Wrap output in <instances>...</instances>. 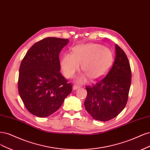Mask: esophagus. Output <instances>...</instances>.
I'll return each instance as SVG.
<instances>
[{"mask_svg": "<svg viewBox=\"0 0 150 150\" xmlns=\"http://www.w3.org/2000/svg\"><path fill=\"white\" fill-rule=\"evenodd\" d=\"M79 88H80V86L77 85H74L73 86V89H74V90H77V89H79Z\"/></svg>", "mask_w": 150, "mask_h": 150, "instance_id": "obj_1", "label": "esophagus"}]
</instances>
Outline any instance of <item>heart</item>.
I'll return each instance as SVG.
<instances>
[{"label": "heart", "mask_w": 150, "mask_h": 150, "mask_svg": "<svg viewBox=\"0 0 150 150\" xmlns=\"http://www.w3.org/2000/svg\"><path fill=\"white\" fill-rule=\"evenodd\" d=\"M113 57L111 51L100 45L90 43L75 47L72 54H65L61 59V67L67 78H72L80 69L85 74L77 81L84 82L88 76L91 80H98L103 76L112 65Z\"/></svg>", "instance_id": "1"}]
</instances>
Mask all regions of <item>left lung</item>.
<instances>
[{
    "label": "left lung",
    "mask_w": 150,
    "mask_h": 150,
    "mask_svg": "<svg viewBox=\"0 0 150 150\" xmlns=\"http://www.w3.org/2000/svg\"><path fill=\"white\" fill-rule=\"evenodd\" d=\"M116 57L107 76L93 86H86L84 105L93 119L106 122L117 117L127 105L132 81L129 62L125 52L115 45Z\"/></svg>",
    "instance_id": "8db88e82"
}]
</instances>
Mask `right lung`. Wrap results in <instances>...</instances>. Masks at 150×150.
Segmentation results:
<instances>
[{
	"instance_id": "obj_1",
	"label": "right lung",
	"mask_w": 150,
	"mask_h": 150,
	"mask_svg": "<svg viewBox=\"0 0 150 150\" xmlns=\"http://www.w3.org/2000/svg\"><path fill=\"white\" fill-rule=\"evenodd\" d=\"M69 39L47 37L28 50L19 69L18 90L27 110L38 117L55 113L72 91L62 75L59 54Z\"/></svg>"
}]
</instances>
